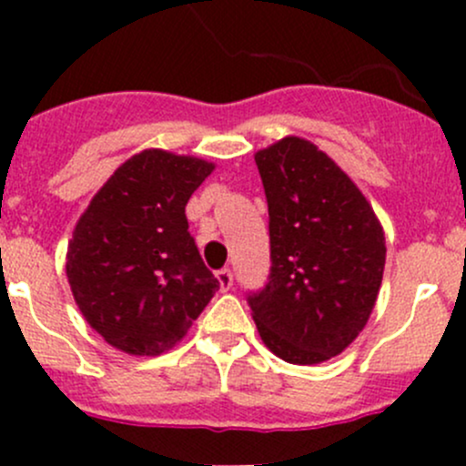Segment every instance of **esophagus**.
I'll list each match as a JSON object with an SVG mask.
<instances>
[{
    "instance_id": "34e87169",
    "label": "esophagus",
    "mask_w": 466,
    "mask_h": 466,
    "mask_svg": "<svg viewBox=\"0 0 466 466\" xmlns=\"http://www.w3.org/2000/svg\"><path fill=\"white\" fill-rule=\"evenodd\" d=\"M216 279H218L220 290L232 289V270H229V268H220V270L216 272Z\"/></svg>"
}]
</instances>
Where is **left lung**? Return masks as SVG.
<instances>
[{"label": "left lung", "mask_w": 466, "mask_h": 466, "mask_svg": "<svg viewBox=\"0 0 466 466\" xmlns=\"http://www.w3.org/2000/svg\"><path fill=\"white\" fill-rule=\"evenodd\" d=\"M270 216V277L248 298L263 345L293 365L342 354L368 324L385 234L351 177L309 139L257 150Z\"/></svg>", "instance_id": "left-lung-1"}]
</instances>
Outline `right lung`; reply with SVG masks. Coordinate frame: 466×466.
I'll list each match as a JSON object with an SVG mask.
<instances>
[{"instance_id":"obj_1","label":"right lung","mask_w":466,"mask_h":466,"mask_svg":"<svg viewBox=\"0 0 466 466\" xmlns=\"http://www.w3.org/2000/svg\"><path fill=\"white\" fill-rule=\"evenodd\" d=\"M211 171L200 157L146 148L107 177L78 218L65 268L78 311L107 345L164 354L218 290L185 214Z\"/></svg>"}]
</instances>
